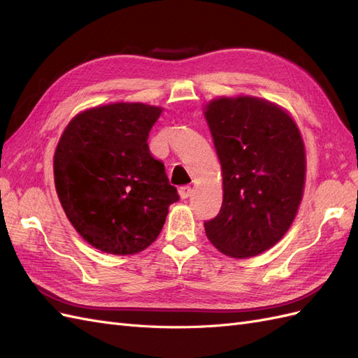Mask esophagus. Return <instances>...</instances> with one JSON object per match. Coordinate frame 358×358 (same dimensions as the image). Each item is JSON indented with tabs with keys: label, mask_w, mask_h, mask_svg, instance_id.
Instances as JSON below:
<instances>
[{
	"label": "esophagus",
	"mask_w": 358,
	"mask_h": 358,
	"mask_svg": "<svg viewBox=\"0 0 358 358\" xmlns=\"http://www.w3.org/2000/svg\"><path fill=\"white\" fill-rule=\"evenodd\" d=\"M192 194V189H191V187L189 185H183V187H180L179 188V196H180V199H188L189 196Z\"/></svg>",
	"instance_id": "34e87169"
}]
</instances>
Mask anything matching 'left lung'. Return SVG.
Wrapping results in <instances>:
<instances>
[{
	"mask_svg": "<svg viewBox=\"0 0 358 358\" xmlns=\"http://www.w3.org/2000/svg\"><path fill=\"white\" fill-rule=\"evenodd\" d=\"M222 169L220 213L204 222L212 245L233 258L255 257L278 243L296 218L306 173L296 122L276 104L255 99L206 106Z\"/></svg>",
	"mask_w": 358,
	"mask_h": 358,
	"instance_id": "8db88e82",
	"label": "left lung"
}]
</instances>
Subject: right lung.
<instances>
[{"mask_svg":"<svg viewBox=\"0 0 358 358\" xmlns=\"http://www.w3.org/2000/svg\"><path fill=\"white\" fill-rule=\"evenodd\" d=\"M162 109L115 103L74 116L53 157L62 209L83 239L107 254L131 255L152 243L179 200L164 164L148 146Z\"/></svg>","mask_w":358,"mask_h":358,"instance_id":"add662e5","label":"right lung"}]
</instances>
